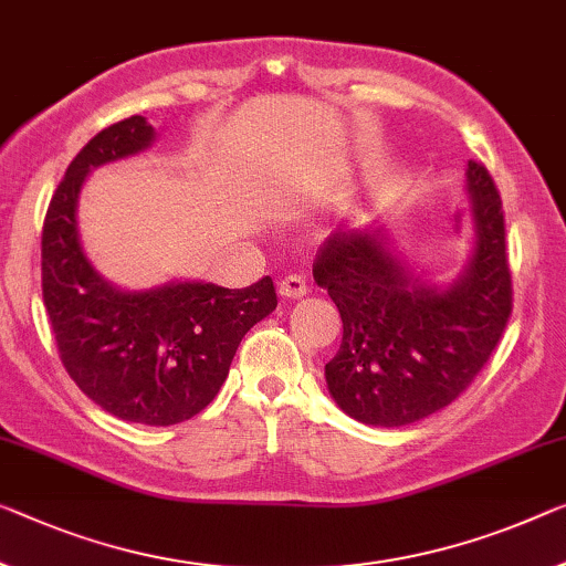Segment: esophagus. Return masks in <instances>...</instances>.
Listing matches in <instances>:
<instances>
[{
    "instance_id": "obj_1",
    "label": "esophagus",
    "mask_w": 566,
    "mask_h": 566,
    "mask_svg": "<svg viewBox=\"0 0 566 566\" xmlns=\"http://www.w3.org/2000/svg\"><path fill=\"white\" fill-rule=\"evenodd\" d=\"M306 281H303L301 275H285L281 283H277V295L281 298H289V301H295V298H303L306 295Z\"/></svg>"
}]
</instances>
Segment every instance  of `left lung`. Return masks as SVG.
Masks as SVG:
<instances>
[{"instance_id": "obj_1", "label": "left lung", "mask_w": 566, "mask_h": 566, "mask_svg": "<svg viewBox=\"0 0 566 566\" xmlns=\"http://www.w3.org/2000/svg\"><path fill=\"white\" fill-rule=\"evenodd\" d=\"M471 253L448 281H430L385 224L338 228L313 281L342 313V346L326 364L328 395L374 428H402L448 407L471 385L511 316L501 197L485 167L468 161Z\"/></svg>"}]
</instances>
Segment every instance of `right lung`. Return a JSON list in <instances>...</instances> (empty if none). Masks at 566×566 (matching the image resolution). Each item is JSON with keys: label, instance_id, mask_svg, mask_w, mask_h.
Listing matches in <instances>:
<instances>
[{"label": "right lung", "instance_id": "obj_1", "mask_svg": "<svg viewBox=\"0 0 566 566\" xmlns=\"http://www.w3.org/2000/svg\"><path fill=\"white\" fill-rule=\"evenodd\" d=\"M144 116L95 134L67 167L42 228V298L67 374L101 410L126 422H185L228 379L250 328L271 313V275L248 289L171 277L151 289H120L85 253L77 205L88 174L151 149Z\"/></svg>", "mask_w": 566, "mask_h": 566}]
</instances>
